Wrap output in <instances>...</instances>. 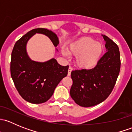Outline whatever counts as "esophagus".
Segmentation results:
<instances>
[{"label": "esophagus", "mask_w": 132, "mask_h": 132, "mask_svg": "<svg viewBox=\"0 0 132 132\" xmlns=\"http://www.w3.org/2000/svg\"><path fill=\"white\" fill-rule=\"evenodd\" d=\"M73 70V68L71 67V66H70L68 68V76H70L71 75V72Z\"/></svg>", "instance_id": "34e87169"}]
</instances>
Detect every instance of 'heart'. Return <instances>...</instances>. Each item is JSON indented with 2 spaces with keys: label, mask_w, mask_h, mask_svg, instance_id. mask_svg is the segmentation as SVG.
<instances>
[{
  "label": "heart",
  "mask_w": 132,
  "mask_h": 132,
  "mask_svg": "<svg viewBox=\"0 0 132 132\" xmlns=\"http://www.w3.org/2000/svg\"><path fill=\"white\" fill-rule=\"evenodd\" d=\"M103 51V45L90 37L80 38L73 43L69 48V52L76 56L75 62L77 66L82 69H91L94 67ZM62 53L64 56H68V53L65 50Z\"/></svg>",
  "instance_id": "obj_1"
}]
</instances>
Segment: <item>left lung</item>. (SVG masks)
Here are the masks:
<instances>
[{
    "label": "left lung",
    "instance_id": "8db88e82",
    "mask_svg": "<svg viewBox=\"0 0 132 132\" xmlns=\"http://www.w3.org/2000/svg\"><path fill=\"white\" fill-rule=\"evenodd\" d=\"M103 36L107 52L98 61L96 66L90 70L71 71L73 84L70 95L81 107H92L105 100L112 91L120 71L119 47L107 36Z\"/></svg>",
    "mask_w": 132,
    "mask_h": 132
}]
</instances>
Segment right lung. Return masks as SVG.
<instances>
[{"label": "right lung", "instance_id": "right-lung-1", "mask_svg": "<svg viewBox=\"0 0 132 132\" xmlns=\"http://www.w3.org/2000/svg\"><path fill=\"white\" fill-rule=\"evenodd\" d=\"M36 33L48 37L55 46L59 44L56 34L44 28L34 29L28 32L16 42L11 53V75L21 96L31 103H42L48 100L55 87L66 77L68 66L58 64L55 59L45 62L33 61L28 56L26 45Z\"/></svg>", "mask_w": 132, "mask_h": 132}]
</instances>
